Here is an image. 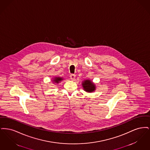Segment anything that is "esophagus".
Masks as SVG:
<instances>
[{
	"label": "esophagus",
	"mask_w": 150,
	"mask_h": 150,
	"mask_svg": "<svg viewBox=\"0 0 150 150\" xmlns=\"http://www.w3.org/2000/svg\"><path fill=\"white\" fill-rule=\"evenodd\" d=\"M75 77H76V75H75V74H71V75H70V78L71 80H75Z\"/></svg>",
	"instance_id": "1"
}]
</instances>
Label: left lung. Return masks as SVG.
I'll use <instances>...</instances> for the list:
<instances>
[{
	"instance_id": "8db88e82",
	"label": "left lung",
	"mask_w": 150,
	"mask_h": 150,
	"mask_svg": "<svg viewBox=\"0 0 150 150\" xmlns=\"http://www.w3.org/2000/svg\"><path fill=\"white\" fill-rule=\"evenodd\" d=\"M83 87L84 91L87 92H93L96 89L95 85L89 80H86L83 83Z\"/></svg>"
}]
</instances>
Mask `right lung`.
Segmentation results:
<instances>
[{
  "label": "right lung",
  "mask_w": 150,
  "mask_h": 150,
  "mask_svg": "<svg viewBox=\"0 0 150 150\" xmlns=\"http://www.w3.org/2000/svg\"><path fill=\"white\" fill-rule=\"evenodd\" d=\"M62 80V79L61 78H59V77H56V78L54 79V80H53V81H54V82H56V83H58L59 81H61Z\"/></svg>",
  "instance_id": "add662e5"
}]
</instances>
